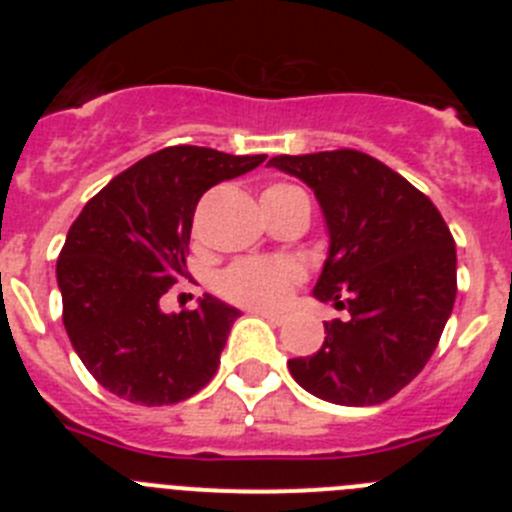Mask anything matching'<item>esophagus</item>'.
I'll return each instance as SVG.
<instances>
[{
    "label": "esophagus",
    "instance_id": "1",
    "mask_svg": "<svg viewBox=\"0 0 512 512\" xmlns=\"http://www.w3.org/2000/svg\"><path fill=\"white\" fill-rule=\"evenodd\" d=\"M256 315H261V318L269 320L271 325H282L284 323V315H279V312H266V310H253Z\"/></svg>",
    "mask_w": 512,
    "mask_h": 512
}]
</instances>
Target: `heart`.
I'll use <instances>...</instances> for the list:
<instances>
[{
	"mask_svg": "<svg viewBox=\"0 0 512 512\" xmlns=\"http://www.w3.org/2000/svg\"><path fill=\"white\" fill-rule=\"evenodd\" d=\"M295 187L289 184H274L266 189L261 197H271V194L292 192ZM302 279L300 264L289 259H241L230 264L228 269L217 277V292L225 300L235 302V305L259 307V310H274V307L284 305L292 287Z\"/></svg>",
	"mask_w": 512,
	"mask_h": 512,
	"instance_id": "heart-1",
	"label": "heart"
}]
</instances>
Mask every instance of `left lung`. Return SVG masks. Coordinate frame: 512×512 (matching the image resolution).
<instances>
[{
	"instance_id": "8db88e82",
	"label": "left lung",
	"mask_w": 512,
	"mask_h": 512,
	"mask_svg": "<svg viewBox=\"0 0 512 512\" xmlns=\"http://www.w3.org/2000/svg\"><path fill=\"white\" fill-rule=\"evenodd\" d=\"M269 166L315 192L328 256L312 297L346 310L318 354L289 359L302 390L333 405H379L436 351L456 300V246L423 192L361 151L274 156Z\"/></svg>"
}]
</instances>
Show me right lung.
Returning a JSON list of instances; mask_svg holds the SVG:
<instances>
[{
	"label": "right lung",
	"mask_w": 512,
	"mask_h": 512,
	"mask_svg": "<svg viewBox=\"0 0 512 512\" xmlns=\"http://www.w3.org/2000/svg\"><path fill=\"white\" fill-rule=\"evenodd\" d=\"M200 146L140 158L84 205L56 264L63 325L104 390L138 405H174L217 372L241 310L205 295L197 310L164 312L187 274L194 207L220 182L264 164Z\"/></svg>",
	"instance_id": "obj_1"
}]
</instances>
